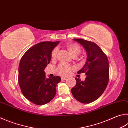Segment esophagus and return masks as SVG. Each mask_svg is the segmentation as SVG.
<instances>
[{
  "instance_id": "1",
  "label": "esophagus",
  "mask_w": 128,
  "mask_h": 128,
  "mask_svg": "<svg viewBox=\"0 0 128 128\" xmlns=\"http://www.w3.org/2000/svg\"><path fill=\"white\" fill-rule=\"evenodd\" d=\"M61 78H62V80H67V78H66V77H62H62Z\"/></svg>"
}]
</instances>
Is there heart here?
Returning <instances> with one entry per match:
<instances>
[{"label": "heart", "instance_id": "obj_1", "mask_svg": "<svg viewBox=\"0 0 128 128\" xmlns=\"http://www.w3.org/2000/svg\"><path fill=\"white\" fill-rule=\"evenodd\" d=\"M66 48L69 52L73 57H76L80 52L81 48L78 44L75 43H68L66 44ZM58 54V48H55L52 52V58L54 59L56 58ZM73 68L66 64H60L57 68L58 72L62 76H66L70 73L71 70Z\"/></svg>", "mask_w": 128, "mask_h": 128}]
</instances>
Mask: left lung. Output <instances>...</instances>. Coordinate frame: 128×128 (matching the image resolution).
Here are the masks:
<instances>
[{
    "label": "left lung",
    "instance_id": "1",
    "mask_svg": "<svg viewBox=\"0 0 128 128\" xmlns=\"http://www.w3.org/2000/svg\"><path fill=\"white\" fill-rule=\"evenodd\" d=\"M80 43L87 53V61L77 73H85V80L75 78L76 84L71 92L76 100L89 104L96 100L103 94L109 80V64L106 55L100 48L93 42L81 38H73Z\"/></svg>",
    "mask_w": 128,
    "mask_h": 128
}]
</instances>
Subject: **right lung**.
Returning a JSON list of instances; mask_svg holds the SVG:
<instances>
[{
    "label": "right lung",
    "instance_id": "right-lung-1",
    "mask_svg": "<svg viewBox=\"0 0 128 128\" xmlns=\"http://www.w3.org/2000/svg\"><path fill=\"white\" fill-rule=\"evenodd\" d=\"M60 41H45L30 48L20 60L18 83L24 96L34 104L43 105L52 100L56 93L59 76L46 78L44 69L52 59V52Z\"/></svg>",
    "mask_w": 128,
    "mask_h": 128
}]
</instances>
